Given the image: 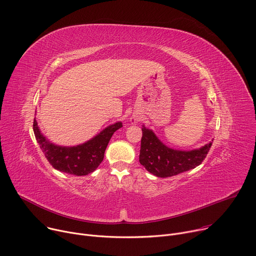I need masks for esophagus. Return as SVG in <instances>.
<instances>
[{
	"label": "esophagus",
	"mask_w": 256,
	"mask_h": 256,
	"mask_svg": "<svg viewBox=\"0 0 256 256\" xmlns=\"http://www.w3.org/2000/svg\"><path fill=\"white\" fill-rule=\"evenodd\" d=\"M136 122V120H134V122Z\"/></svg>",
	"instance_id": "esophagus-1"
}]
</instances>
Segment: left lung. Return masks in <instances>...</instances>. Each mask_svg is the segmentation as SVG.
Masks as SVG:
<instances>
[{"label": "left lung", "mask_w": 256, "mask_h": 256, "mask_svg": "<svg viewBox=\"0 0 256 256\" xmlns=\"http://www.w3.org/2000/svg\"><path fill=\"white\" fill-rule=\"evenodd\" d=\"M140 163L158 177H170L196 168L206 159L212 142L194 151H178L168 148L151 130L142 128Z\"/></svg>", "instance_id": "obj_1"}]
</instances>
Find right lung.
<instances>
[{
    "label": "right lung",
    "instance_id": "obj_1",
    "mask_svg": "<svg viewBox=\"0 0 256 256\" xmlns=\"http://www.w3.org/2000/svg\"><path fill=\"white\" fill-rule=\"evenodd\" d=\"M122 126L116 122L107 126L98 136L77 147H60L50 142L42 134L34 118L33 130L36 140L50 165L64 173L72 175H87L93 172L103 161L107 144L114 132Z\"/></svg>",
    "mask_w": 256,
    "mask_h": 256
}]
</instances>
